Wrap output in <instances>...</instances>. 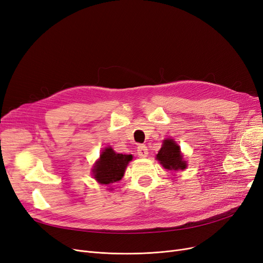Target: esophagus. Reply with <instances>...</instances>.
Listing matches in <instances>:
<instances>
[{"mask_svg":"<svg viewBox=\"0 0 263 263\" xmlns=\"http://www.w3.org/2000/svg\"><path fill=\"white\" fill-rule=\"evenodd\" d=\"M137 153L138 156L141 157V158H147L148 156V148L144 146V144H139V146L137 147Z\"/></svg>","mask_w":263,"mask_h":263,"instance_id":"esophagus-1","label":"esophagus"}]
</instances>
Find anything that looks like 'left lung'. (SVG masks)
<instances>
[{
  "label": "left lung",
  "mask_w": 263,
  "mask_h": 263,
  "mask_svg": "<svg viewBox=\"0 0 263 263\" xmlns=\"http://www.w3.org/2000/svg\"><path fill=\"white\" fill-rule=\"evenodd\" d=\"M157 160L160 164L168 171H179L187 167L186 161L183 160L182 152L174 139H165L162 148L157 155Z\"/></svg>",
  "instance_id": "obj_1"
}]
</instances>
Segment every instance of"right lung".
<instances>
[{
	"label": "right lung",
	"instance_id": "add662e5",
	"mask_svg": "<svg viewBox=\"0 0 263 263\" xmlns=\"http://www.w3.org/2000/svg\"><path fill=\"white\" fill-rule=\"evenodd\" d=\"M132 160V155L116 153L111 147L105 148L100 155V159L95 163L93 177L102 185L117 183L124 176L126 166Z\"/></svg>",
	"mask_w": 263,
	"mask_h": 263
}]
</instances>
